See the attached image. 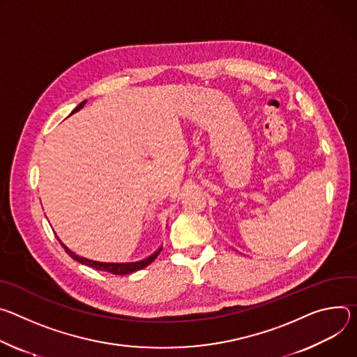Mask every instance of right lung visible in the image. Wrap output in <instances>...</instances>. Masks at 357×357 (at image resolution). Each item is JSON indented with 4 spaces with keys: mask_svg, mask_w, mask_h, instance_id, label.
<instances>
[{
    "mask_svg": "<svg viewBox=\"0 0 357 357\" xmlns=\"http://www.w3.org/2000/svg\"><path fill=\"white\" fill-rule=\"evenodd\" d=\"M85 103H86V100H84V102H81L79 103L73 110H72V113L70 114H73L75 112H77V110H81L84 106H85ZM58 238V236H56ZM59 240V238H58ZM61 243V241H59ZM61 245L63 247V250L68 252V255L70 257V258H73L75 261H77V262H81V264H84V265H88V266H91V268H95V269H98V271H106V272H110V273H113V275H128V273H132V272H135V271H139V269H143V268H146L149 264H151L155 258H157V255L160 254V251H162V248H158L154 254H151L150 257H147V258H144V259H142V261H137V262H123V264H113V262H98V261H92V259H86V258H84V257H79V255H76V254H73L68 247H65L62 243H61Z\"/></svg>",
    "mask_w": 357,
    "mask_h": 357,
    "instance_id": "right-lung-1",
    "label": "right lung"
}]
</instances>
